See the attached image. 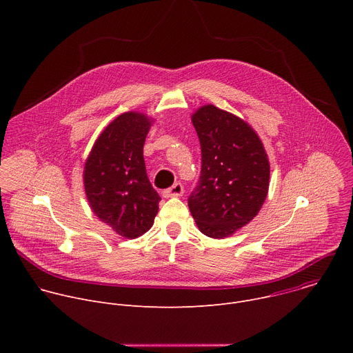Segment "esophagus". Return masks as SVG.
I'll list each match as a JSON object with an SVG mask.
<instances>
[{
  "mask_svg": "<svg viewBox=\"0 0 353 353\" xmlns=\"http://www.w3.org/2000/svg\"><path fill=\"white\" fill-rule=\"evenodd\" d=\"M184 192V188L180 183H176L173 187L168 188L163 191V196L165 198H173V196H181Z\"/></svg>",
  "mask_w": 353,
  "mask_h": 353,
  "instance_id": "1",
  "label": "esophagus"
}]
</instances>
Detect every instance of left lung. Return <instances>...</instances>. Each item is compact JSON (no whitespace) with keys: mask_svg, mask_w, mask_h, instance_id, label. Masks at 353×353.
Here are the masks:
<instances>
[{"mask_svg":"<svg viewBox=\"0 0 353 353\" xmlns=\"http://www.w3.org/2000/svg\"><path fill=\"white\" fill-rule=\"evenodd\" d=\"M191 121L203 168L188 208L205 236L229 237L253 221L264 204L270 188L268 155L253 127L214 105L196 109Z\"/></svg>","mask_w":353,"mask_h":353,"instance_id":"1","label":"left lung"}]
</instances>
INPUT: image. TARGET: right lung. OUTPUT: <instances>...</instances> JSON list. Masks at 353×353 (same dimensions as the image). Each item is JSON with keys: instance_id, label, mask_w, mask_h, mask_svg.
<instances>
[{"instance_id": "add662e5", "label": "right lung", "mask_w": 353, "mask_h": 353, "mask_svg": "<svg viewBox=\"0 0 353 353\" xmlns=\"http://www.w3.org/2000/svg\"><path fill=\"white\" fill-rule=\"evenodd\" d=\"M155 120L139 112L116 117L94 141L83 166V187L92 212L125 239L154 225L159 194L150 185L143 143Z\"/></svg>"}]
</instances>
